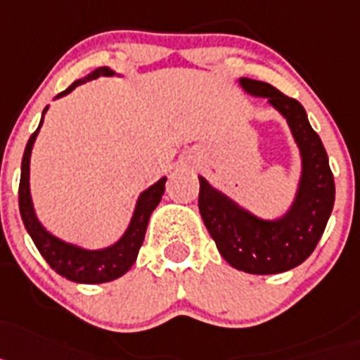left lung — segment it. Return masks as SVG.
Masks as SVG:
<instances>
[{"instance_id":"8db88e82","label":"left lung","mask_w":360,"mask_h":360,"mask_svg":"<svg viewBox=\"0 0 360 360\" xmlns=\"http://www.w3.org/2000/svg\"><path fill=\"white\" fill-rule=\"evenodd\" d=\"M246 92L268 98L288 120L302 154V179L295 205L277 223H268L239 210L199 177V212L206 230L233 268L270 275L292 270L310 257L323 236L335 202V183L328 154L302 105L264 81L243 77Z\"/></svg>"}]
</instances>
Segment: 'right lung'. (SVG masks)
<instances>
[{"mask_svg": "<svg viewBox=\"0 0 360 360\" xmlns=\"http://www.w3.org/2000/svg\"><path fill=\"white\" fill-rule=\"evenodd\" d=\"M114 72L108 68H99L94 74H90L86 79H79L76 83H72L65 92H61L58 98L65 96V94L72 92L77 85H83L86 81L96 79L99 76H112ZM46 110V108H45ZM43 123V120H41ZM39 123V127H41ZM30 136L27 148H25L23 161H21V179H20V214L23 219V224L27 228V232L32 237L34 245L39 250V254L43 255L50 268L59 274L61 277L74 283H83V284H99V283H108L130 270L134 262H136L139 248L145 239L146 224L148 219L154 212L155 206L159 205L165 192V183L167 179L162 177L161 181L150 186L146 192L141 193V198L137 201L136 212H134L132 223L128 226L127 233L117 240L114 246L106 250H98V252H86L77 246L65 245L59 239L50 236L49 232L43 230V226L37 223L36 215H34L32 201H30V190H29V162H30V150H32L34 139H36L37 132Z\"/></svg>", "mask_w": 360, "mask_h": 360, "instance_id": "obj_1", "label": "right lung"}]
</instances>
